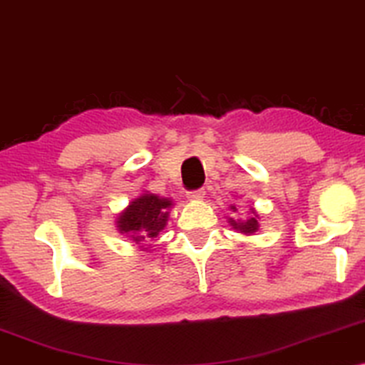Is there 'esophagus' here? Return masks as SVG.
Returning <instances> with one entry per match:
<instances>
[{
	"label": "esophagus",
	"instance_id": "obj_1",
	"mask_svg": "<svg viewBox=\"0 0 365 365\" xmlns=\"http://www.w3.org/2000/svg\"><path fill=\"white\" fill-rule=\"evenodd\" d=\"M204 194H206V191L204 189H196V191H189L187 192V199H191V201H201V199L204 197Z\"/></svg>",
	"mask_w": 365,
	"mask_h": 365
}]
</instances>
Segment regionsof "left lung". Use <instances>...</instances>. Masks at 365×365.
I'll use <instances>...</instances> for the list:
<instances>
[{
  "label": "left lung",
  "mask_w": 365,
  "mask_h": 365,
  "mask_svg": "<svg viewBox=\"0 0 365 365\" xmlns=\"http://www.w3.org/2000/svg\"><path fill=\"white\" fill-rule=\"evenodd\" d=\"M232 212H236L237 209L236 206H231ZM259 216L256 212V209H251V216H249L247 219H229V224L236 229V231L246 234V236H251V234H254L259 229Z\"/></svg>",
  "instance_id": "obj_1"
}]
</instances>
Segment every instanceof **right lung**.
Wrapping results in <instances>:
<instances>
[{"instance_id": "1", "label": "right lung", "mask_w": 365, "mask_h": 365, "mask_svg": "<svg viewBox=\"0 0 365 365\" xmlns=\"http://www.w3.org/2000/svg\"><path fill=\"white\" fill-rule=\"evenodd\" d=\"M171 199L144 192L129 202V206L118 216V231L131 237L134 242L153 241L166 227Z\"/></svg>"}]
</instances>
